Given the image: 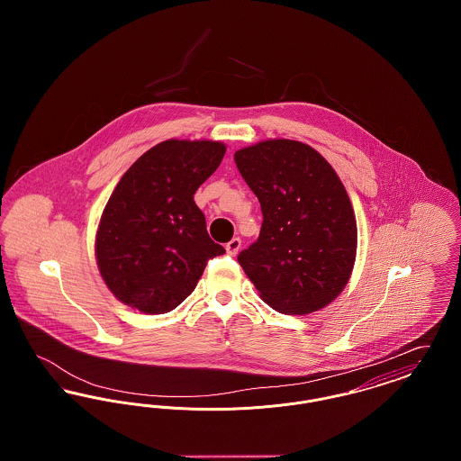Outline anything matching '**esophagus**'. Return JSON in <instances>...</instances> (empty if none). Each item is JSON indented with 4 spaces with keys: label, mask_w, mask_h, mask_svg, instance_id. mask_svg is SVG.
Returning a JSON list of instances; mask_svg holds the SVG:
<instances>
[{
    "label": "esophagus",
    "mask_w": 461,
    "mask_h": 461,
    "mask_svg": "<svg viewBox=\"0 0 461 461\" xmlns=\"http://www.w3.org/2000/svg\"><path fill=\"white\" fill-rule=\"evenodd\" d=\"M240 239H231V240L226 243V252H228L230 256H237V254H239V250H240Z\"/></svg>",
    "instance_id": "obj_1"
}]
</instances>
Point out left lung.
<instances>
[{"label": "left lung", "instance_id": "1", "mask_svg": "<svg viewBox=\"0 0 461 461\" xmlns=\"http://www.w3.org/2000/svg\"><path fill=\"white\" fill-rule=\"evenodd\" d=\"M263 211L259 239L239 254L267 306L309 314L344 290L356 261L351 200L329 162L294 140H266L235 154Z\"/></svg>", "mask_w": 461, "mask_h": 461}]
</instances>
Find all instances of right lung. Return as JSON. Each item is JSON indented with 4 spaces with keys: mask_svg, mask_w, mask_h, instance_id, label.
<instances>
[{
    "mask_svg": "<svg viewBox=\"0 0 461 461\" xmlns=\"http://www.w3.org/2000/svg\"><path fill=\"white\" fill-rule=\"evenodd\" d=\"M224 152L221 141L166 140L121 177L100 218L95 254L122 304L169 312L194 292L207 261L224 254L194 200Z\"/></svg>",
    "mask_w": 461,
    "mask_h": 461,
    "instance_id": "right-lung-1",
    "label": "right lung"
}]
</instances>
